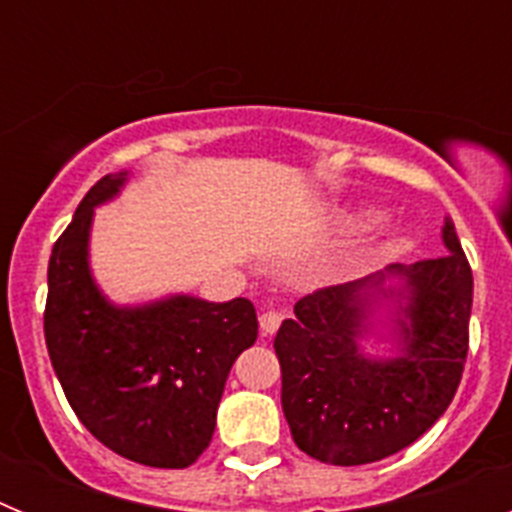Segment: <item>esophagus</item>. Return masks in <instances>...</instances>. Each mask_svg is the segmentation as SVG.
Returning a JSON list of instances; mask_svg holds the SVG:
<instances>
[{"instance_id":"esophagus-1","label":"esophagus","mask_w":512,"mask_h":512,"mask_svg":"<svg viewBox=\"0 0 512 512\" xmlns=\"http://www.w3.org/2000/svg\"><path fill=\"white\" fill-rule=\"evenodd\" d=\"M259 325H261V333H264V336H274L279 325H282V312L266 310L264 315L259 318Z\"/></svg>"}]
</instances>
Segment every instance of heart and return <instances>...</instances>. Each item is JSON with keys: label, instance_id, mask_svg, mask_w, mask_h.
<instances>
[{"label": "heart", "instance_id": "b5f03b06", "mask_svg": "<svg viewBox=\"0 0 512 512\" xmlns=\"http://www.w3.org/2000/svg\"><path fill=\"white\" fill-rule=\"evenodd\" d=\"M402 246H405V235H402L400 230H390V233H384V241H379V248H382V251H400ZM364 251H366V246H356L354 251H351V256H361Z\"/></svg>", "mask_w": 512, "mask_h": 512}]
</instances>
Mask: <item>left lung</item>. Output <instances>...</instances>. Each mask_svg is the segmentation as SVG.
Masks as SVG:
<instances>
[{
	"label": "left lung",
	"mask_w": 512,
	"mask_h": 512,
	"mask_svg": "<svg viewBox=\"0 0 512 512\" xmlns=\"http://www.w3.org/2000/svg\"><path fill=\"white\" fill-rule=\"evenodd\" d=\"M446 256L415 261L359 282L302 297L295 320L274 338L282 366V410L295 443L312 459L359 467L418 441L449 408L469 351L472 269L454 223ZM403 284L387 288V278ZM379 296H397L403 354L364 357L358 338Z\"/></svg>",
	"instance_id": "left-lung-1"
}]
</instances>
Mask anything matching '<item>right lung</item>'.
<instances>
[{"label": "right lung", "instance_id": "add662e5", "mask_svg": "<svg viewBox=\"0 0 512 512\" xmlns=\"http://www.w3.org/2000/svg\"><path fill=\"white\" fill-rule=\"evenodd\" d=\"M128 171L102 176L76 207L48 261L45 346L66 400L115 454L156 469H184L215 433L230 366L259 336L246 297L207 302L174 295L117 307L89 271L94 207Z\"/></svg>", "mask_w": 512, "mask_h": 512}]
</instances>
